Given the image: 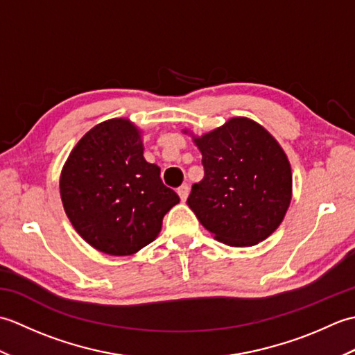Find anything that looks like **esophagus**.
Here are the masks:
<instances>
[{
	"label": "esophagus",
	"instance_id": "obj_1",
	"mask_svg": "<svg viewBox=\"0 0 355 355\" xmlns=\"http://www.w3.org/2000/svg\"><path fill=\"white\" fill-rule=\"evenodd\" d=\"M189 191H191L189 184H183V186L178 187L177 192H178V195H180V198H182V201H186L187 197H189Z\"/></svg>",
	"mask_w": 355,
	"mask_h": 355
}]
</instances>
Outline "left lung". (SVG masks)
<instances>
[{"mask_svg": "<svg viewBox=\"0 0 355 355\" xmlns=\"http://www.w3.org/2000/svg\"><path fill=\"white\" fill-rule=\"evenodd\" d=\"M192 140L205 166V178L187 198L198 221L230 247L267 239L282 223L293 195L291 166L282 146L248 117H232L206 134H192Z\"/></svg>", "mask_w": 355, "mask_h": 355, "instance_id": "8db88e82", "label": "left lung"}]
</instances>
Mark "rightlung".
Returning <instances> with one entry per match:
<instances>
[{
  "mask_svg": "<svg viewBox=\"0 0 355 355\" xmlns=\"http://www.w3.org/2000/svg\"><path fill=\"white\" fill-rule=\"evenodd\" d=\"M141 134L130 119L105 120L78 141L59 178L74 230L105 254H134L153 243L180 202L143 157Z\"/></svg>",
  "mask_w": 355,
  "mask_h": 355,
  "instance_id": "right-lung-1",
  "label": "right lung"
}]
</instances>
